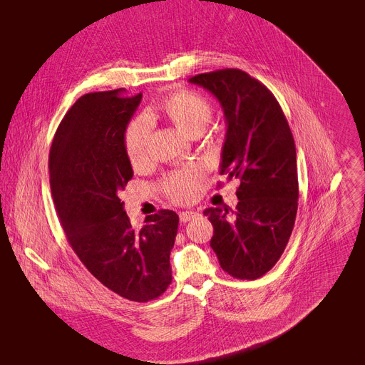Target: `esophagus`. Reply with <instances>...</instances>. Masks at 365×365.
<instances>
[{
  "label": "esophagus",
  "instance_id": "1",
  "mask_svg": "<svg viewBox=\"0 0 365 365\" xmlns=\"http://www.w3.org/2000/svg\"><path fill=\"white\" fill-rule=\"evenodd\" d=\"M200 216H201L200 213H197V212H192V210H187V212H182V213L179 215V217H180V222H183V223H186V222H189V220L198 219Z\"/></svg>",
  "mask_w": 365,
  "mask_h": 365
}]
</instances>
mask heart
Returning a JSON list of instances; mask_svg holds the SVG:
<instances>
[{
    "label": "heart",
    "instance_id": "1",
    "mask_svg": "<svg viewBox=\"0 0 365 365\" xmlns=\"http://www.w3.org/2000/svg\"><path fill=\"white\" fill-rule=\"evenodd\" d=\"M161 108L170 120L189 136L202 131L213 117L212 103L202 94L192 90L173 93L163 101ZM152 128L153 123L148 113H140L128 123L124 133V146L133 167H140L148 163ZM201 175L202 170L200 165H187L165 176L161 182V189L173 201L187 202L200 192Z\"/></svg>",
    "mask_w": 365,
    "mask_h": 365
}]
</instances>
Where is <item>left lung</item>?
Wrapping results in <instances>:
<instances>
[{
    "label": "left lung",
    "instance_id": "obj_1",
    "mask_svg": "<svg viewBox=\"0 0 365 365\" xmlns=\"http://www.w3.org/2000/svg\"><path fill=\"white\" fill-rule=\"evenodd\" d=\"M216 96L226 120L220 175L240 179L238 204L204 210L222 269L240 279L271 271L290 240L299 200L294 139L275 96L241 69L189 78Z\"/></svg>",
    "mask_w": 365,
    "mask_h": 365
}]
</instances>
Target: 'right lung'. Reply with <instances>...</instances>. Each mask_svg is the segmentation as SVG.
I'll return each instance as SVG.
<instances>
[{
  "mask_svg": "<svg viewBox=\"0 0 365 365\" xmlns=\"http://www.w3.org/2000/svg\"><path fill=\"white\" fill-rule=\"evenodd\" d=\"M140 101L123 88L81 96L57 127L48 170L57 216L88 272L124 299L149 302L171 284L179 216L160 210L136 231L120 200L133 178L124 133Z\"/></svg>",
  "mask_w": 365,
  "mask_h": 365,
  "instance_id": "right-lung-1",
  "label": "right lung"
}]
</instances>
